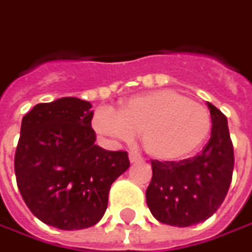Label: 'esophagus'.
I'll return each mask as SVG.
<instances>
[{
  "label": "esophagus",
  "instance_id": "1",
  "mask_svg": "<svg viewBox=\"0 0 252 252\" xmlns=\"http://www.w3.org/2000/svg\"><path fill=\"white\" fill-rule=\"evenodd\" d=\"M129 161H131V163H138V161H142V158H141L138 153L129 152Z\"/></svg>",
  "mask_w": 252,
  "mask_h": 252
}]
</instances>
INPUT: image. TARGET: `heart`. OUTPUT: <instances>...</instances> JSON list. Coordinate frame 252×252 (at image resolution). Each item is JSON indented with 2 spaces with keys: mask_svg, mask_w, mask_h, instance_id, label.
<instances>
[{
  "mask_svg": "<svg viewBox=\"0 0 252 252\" xmlns=\"http://www.w3.org/2000/svg\"><path fill=\"white\" fill-rule=\"evenodd\" d=\"M92 126L111 139L129 141L141 134L145 152L158 160H183L195 153L212 128L209 111L171 89L136 94L121 103L117 113L94 111Z\"/></svg>",
  "mask_w": 252,
  "mask_h": 252,
  "instance_id": "obj_1",
  "label": "heart"
}]
</instances>
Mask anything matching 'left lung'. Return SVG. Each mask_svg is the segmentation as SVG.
Instances as JSON below:
<instances>
[{
  "instance_id": "left-lung-1",
  "label": "left lung",
  "mask_w": 252,
  "mask_h": 252,
  "mask_svg": "<svg viewBox=\"0 0 252 252\" xmlns=\"http://www.w3.org/2000/svg\"><path fill=\"white\" fill-rule=\"evenodd\" d=\"M212 118L211 139L204 151L180 161L152 160V180L146 204L161 223L187 227L206 220L229 191L234 152L227 118L208 103Z\"/></svg>"
}]
</instances>
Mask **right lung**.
<instances>
[{"label": "right lung", "instance_id": "right-lung-1", "mask_svg": "<svg viewBox=\"0 0 252 252\" xmlns=\"http://www.w3.org/2000/svg\"><path fill=\"white\" fill-rule=\"evenodd\" d=\"M92 104L78 97L40 103L22 118L15 176L25 204L48 226H94L107 209L111 184L128 167V153L97 146Z\"/></svg>", "mask_w": 252, "mask_h": 252}]
</instances>
